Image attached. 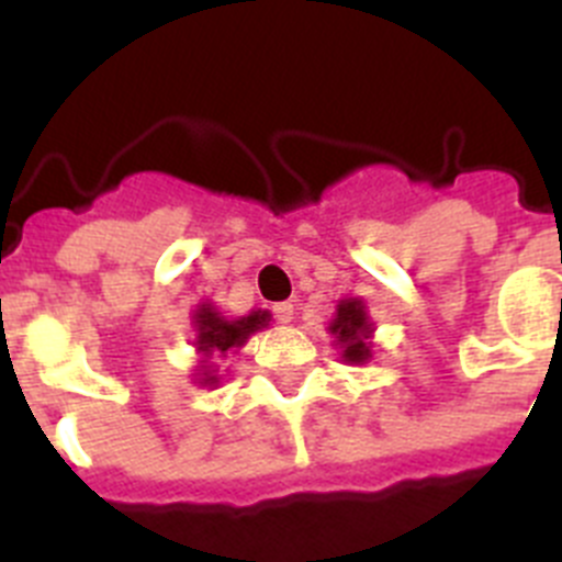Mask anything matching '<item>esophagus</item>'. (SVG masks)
<instances>
[{
    "label": "esophagus",
    "instance_id": "esophagus-1",
    "mask_svg": "<svg viewBox=\"0 0 562 562\" xmlns=\"http://www.w3.org/2000/svg\"><path fill=\"white\" fill-rule=\"evenodd\" d=\"M272 315H276L278 324H290L292 315H295V312H292L290 301H284V304H276V306H272Z\"/></svg>",
    "mask_w": 562,
    "mask_h": 562
}]
</instances>
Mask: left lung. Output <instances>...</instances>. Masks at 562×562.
<instances>
[{
	"instance_id": "1",
	"label": "left lung",
	"mask_w": 562,
	"mask_h": 562,
	"mask_svg": "<svg viewBox=\"0 0 562 562\" xmlns=\"http://www.w3.org/2000/svg\"><path fill=\"white\" fill-rule=\"evenodd\" d=\"M329 331L337 337V346L342 349V360L346 362H366L371 357V331L374 324L366 315V304L360 297H346L337 304L335 317H331Z\"/></svg>"
}]
</instances>
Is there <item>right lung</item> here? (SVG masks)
Listing matches in <instances>:
<instances>
[{
    "mask_svg": "<svg viewBox=\"0 0 562 562\" xmlns=\"http://www.w3.org/2000/svg\"><path fill=\"white\" fill-rule=\"evenodd\" d=\"M193 326H196V340H193V346H196L200 355H205V360H202L200 366V382L202 385H216V382H220L216 366H207V360H211L213 355L227 357V351L241 349L247 342V337L256 335V331L265 329V326H270V312L256 310L245 317L227 321L216 306L205 301V304H200L196 312H193Z\"/></svg>",
    "mask_w": 562,
    "mask_h": 562,
    "instance_id": "obj_1",
    "label": "right lung"
}]
</instances>
